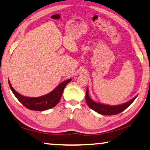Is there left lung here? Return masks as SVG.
<instances>
[{
  "label": "left lung",
  "mask_w": 150,
  "mask_h": 150,
  "mask_svg": "<svg viewBox=\"0 0 150 150\" xmlns=\"http://www.w3.org/2000/svg\"><path fill=\"white\" fill-rule=\"evenodd\" d=\"M137 96L134 97L131 100L128 101L124 104L118 105H113V106H111V105H104L102 103H96L93 100H92L90 98L89 95H88V88L86 90V101L87 104L90 109L92 110L95 111L96 112L100 113L102 115H115L117 113H121L122 111L130 106L132 104V103L135 100Z\"/></svg>",
  "instance_id": "8db88e82"
}]
</instances>
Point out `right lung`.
<instances>
[{"label": "right lung", "instance_id": "add662e5", "mask_svg": "<svg viewBox=\"0 0 150 150\" xmlns=\"http://www.w3.org/2000/svg\"><path fill=\"white\" fill-rule=\"evenodd\" d=\"M71 81V79H69L62 82L53 91L44 96L39 97H26L21 95L18 92H16L13 88L11 83L8 79L10 88L18 100L27 109L33 111H45L56 106L60 100L65 86Z\"/></svg>", "mask_w": 150, "mask_h": 150}]
</instances>
